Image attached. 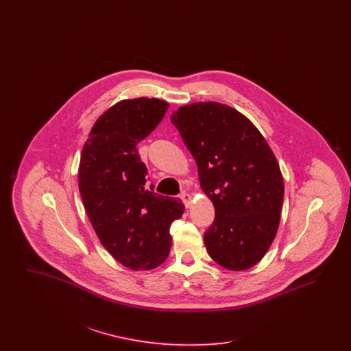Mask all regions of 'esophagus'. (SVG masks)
<instances>
[{
  "label": "esophagus",
  "instance_id": "esophagus-1",
  "mask_svg": "<svg viewBox=\"0 0 351 351\" xmlns=\"http://www.w3.org/2000/svg\"><path fill=\"white\" fill-rule=\"evenodd\" d=\"M180 199L183 201L185 208H189V206H191V204H192V196H191V195H188V193L183 192V193L180 195Z\"/></svg>",
  "mask_w": 351,
  "mask_h": 351
}]
</instances>
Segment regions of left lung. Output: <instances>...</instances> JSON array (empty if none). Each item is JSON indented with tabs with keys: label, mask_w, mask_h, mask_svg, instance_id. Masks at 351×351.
<instances>
[{
	"label": "left lung",
	"mask_w": 351,
	"mask_h": 351,
	"mask_svg": "<svg viewBox=\"0 0 351 351\" xmlns=\"http://www.w3.org/2000/svg\"><path fill=\"white\" fill-rule=\"evenodd\" d=\"M215 205L204 234L210 258L242 271L267 252L279 228L283 176L266 139L247 118L219 102H197L171 114Z\"/></svg>",
	"instance_id": "left-lung-1"
}]
</instances>
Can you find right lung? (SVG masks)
<instances>
[{
    "label": "right lung",
    "instance_id": "1",
    "mask_svg": "<svg viewBox=\"0 0 351 351\" xmlns=\"http://www.w3.org/2000/svg\"><path fill=\"white\" fill-rule=\"evenodd\" d=\"M168 104L158 99L123 100L104 113L84 145L79 189L102 246L132 269H152L167 259L171 223L184 205L147 188V167L136 143L158 126Z\"/></svg>",
    "mask_w": 351,
    "mask_h": 351
}]
</instances>
